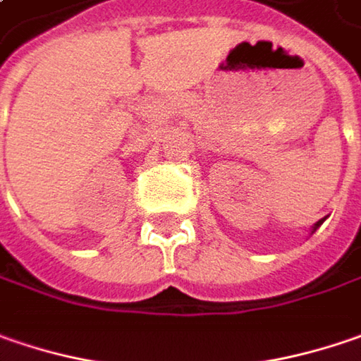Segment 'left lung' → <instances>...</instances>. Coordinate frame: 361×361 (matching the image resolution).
I'll return each instance as SVG.
<instances>
[{
	"instance_id": "left-lung-1",
	"label": "left lung",
	"mask_w": 361,
	"mask_h": 361,
	"mask_svg": "<svg viewBox=\"0 0 361 361\" xmlns=\"http://www.w3.org/2000/svg\"><path fill=\"white\" fill-rule=\"evenodd\" d=\"M319 226H321V221H317V226H315V229H317V227H319Z\"/></svg>"
}]
</instances>
